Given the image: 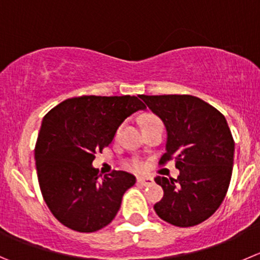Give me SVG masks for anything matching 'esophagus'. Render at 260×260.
I'll return each instance as SVG.
<instances>
[{"instance_id":"obj_1","label":"esophagus","mask_w":260,"mask_h":260,"mask_svg":"<svg viewBox=\"0 0 260 260\" xmlns=\"http://www.w3.org/2000/svg\"><path fill=\"white\" fill-rule=\"evenodd\" d=\"M138 184L144 185V186H148V185H152L153 184V179H152V177L140 176V177H138Z\"/></svg>"}]
</instances>
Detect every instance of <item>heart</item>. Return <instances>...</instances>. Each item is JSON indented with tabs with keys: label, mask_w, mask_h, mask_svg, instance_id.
I'll return each mask as SVG.
<instances>
[{
	"label": "heart",
	"mask_w": 260,
	"mask_h": 260,
	"mask_svg": "<svg viewBox=\"0 0 260 260\" xmlns=\"http://www.w3.org/2000/svg\"><path fill=\"white\" fill-rule=\"evenodd\" d=\"M153 123H162L160 122V120L158 117H155V116L153 115H149L147 116V117L144 118V121H143V125L145 126H149V125H153ZM121 128H122V125H120L117 127V130H116V134L115 137L117 138L118 134H120ZM123 165H125V167H127V169L130 170H142L143 169V162L139 159V158H130V159H126L125 162H123Z\"/></svg>",
	"instance_id": "1"
}]
</instances>
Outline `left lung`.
I'll return each mask as SVG.
<instances>
[{
	"label": "left lung",
	"instance_id": "8db88e82",
	"mask_svg": "<svg viewBox=\"0 0 260 260\" xmlns=\"http://www.w3.org/2000/svg\"><path fill=\"white\" fill-rule=\"evenodd\" d=\"M165 122L166 153L159 165L175 159L177 179L155 177L163 198L154 204L159 218L174 226H197L218 209L229 190L235 142L224 116L190 94L140 95Z\"/></svg>",
	"mask_w": 260,
	"mask_h": 260
}]
</instances>
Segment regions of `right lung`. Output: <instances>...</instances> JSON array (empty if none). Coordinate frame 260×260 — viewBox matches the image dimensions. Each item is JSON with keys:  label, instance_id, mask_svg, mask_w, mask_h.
Wrapping results in <instances>:
<instances>
[{"label": "right lung", "instance_id": "1", "mask_svg": "<svg viewBox=\"0 0 260 260\" xmlns=\"http://www.w3.org/2000/svg\"><path fill=\"white\" fill-rule=\"evenodd\" d=\"M144 108L135 95H81L44 116L34 150L37 175L47 207L63 226L94 232L115 218L137 179L115 170L102 176L91 162L110 145L121 122Z\"/></svg>", "mask_w": 260, "mask_h": 260}]
</instances>
